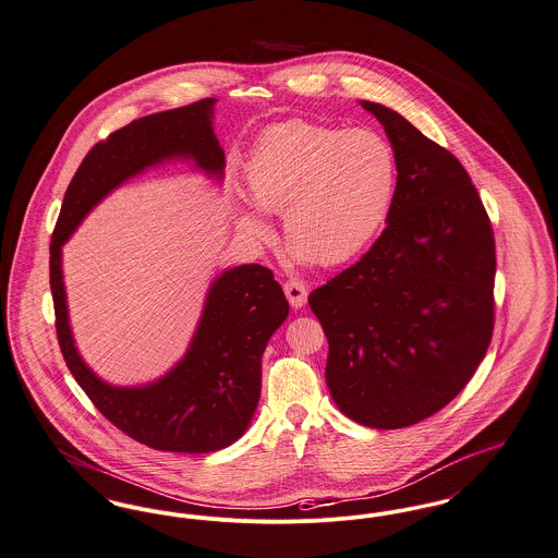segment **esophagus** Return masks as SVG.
Returning <instances> with one entry per match:
<instances>
[{
	"mask_svg": "<svg viewBox=\"0 0 558 558\" xmlns=\"http://www.w3.org/2000/svg\"><path fill=\"white\" fill-rule=\"evenodd\" d=\"M283 292H286V296H288L290 304H292L294 308H300V306L306 304L308 292H306V288L302 286V281H298V279L286 281V283H283Z\"/></svg>",
	"mask_w": 558,
	"mask_h": 558,
	"instance_id": "34e87169",
	"label": "esophagus"
}]
</instances>
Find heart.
I'll list each match as a JSON object with an SVG mask.
<instances>
[{
  "instance_id": "heart-1",
  "label": "heart",
  "mask_w": 558,
  "mask_h": 558,
  "mask_svg": "<svg viewBox=\"0 0 558 558\" xmlns=\"http://www.w3.org/2000/svg\"><path fill=\"white\" fill-rule=\"evenodd\" d=\"M398 160L372 129H332L294 120L268 131L245 167V194L234 226L264 243L281 214L288 252L302 264L336 266L360 256L389 220Z\"/></svg>"
}]
</instances>
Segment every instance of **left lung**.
Masks as SVG:
<instances>
[{
    "label": "left lung",
    "mask_w": 558,
    "mask_h": 558,
    "mask_svg": "<svg viewBox=\"0 0 558 558\" xmlns=\"http://www.w3.org/2000/svg\"><path fill=\"white\" fill-rule=\"evenodd\" d=\"M398 160L389 220L364 258L311 292L336 407L372 429L414 425L470 383L493 335L495 241L463 165L402 113L360 101Z\"/></svg>",
    "instance_id": "obj_1"
}]
</instances>
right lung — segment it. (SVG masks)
<instances>
[{
  "label": "right lung",
  "mask_w": 558,
  "mask_h": 558,
  "mask_svg": "<svg viewBox=\"0 0 558 558\" xmlns=\"http://www.w3.org/2000/svg\"><path fill=\"white\" fill-rule=\"evenodd\" d=\"M216 99L149 113L86 154L65 192L50 243V290L57 336L77 385L118 429L169 452H216L252 425L262 387V353L288 319L290 304L260 264L223 268L209 283L184 357L144 385H112L75 347L63 281V245L116 187L151 167L184 160L222 184L223 149L214 131Z\"/></svg>",
  "instance_id": "obj_1"
}]
</instances>
